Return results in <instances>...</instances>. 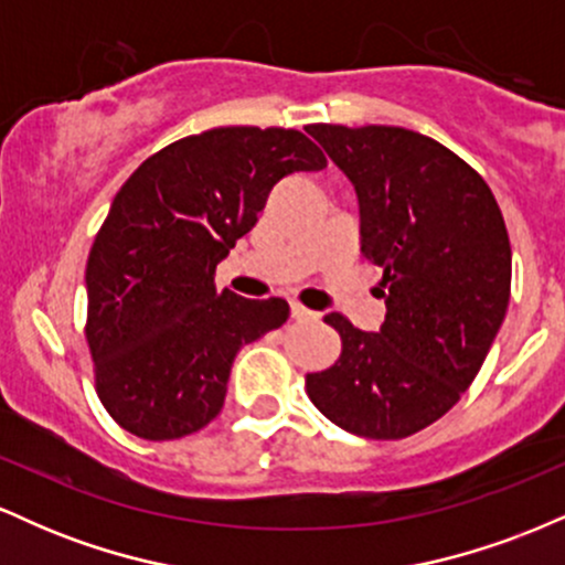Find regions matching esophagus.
Segmentation results:
<instances>
[{"instance_id": "obj_1", "label": "esophagus", "mask_w": 565, "mask_h": 565, "mask_svg": "<svg viewBox=\"0 0 565 565\" xmlns=\"http://www.w3.org/2000/svg\"><path fill=\"white\" fill-rule=\"evenodd\" d=\"M291 319H297V321H316V319H319V313H316V310H308L300 302H291Z\"/></svg>"}]
</instances>
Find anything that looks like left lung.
Returning a JSON list of instances; mask_svg holds the SVG:
<instances>
[{
	"mask_svg": "<svg viewBox=\"0 0 565 565\" xmlns=\"http://www.w3.org/2000/svg\"><path fill=\"white\" fill-rule=\"evenodd\" d=\"M359 196L361 252L382 268L385 323L329 313L342 353L305 377L316 408L374 440L444 417L481 372L510 302L512 249L499 204L468 161L404 127L310 125Z\"/></svg>",
	"mask_w": 565,
	"mask_h": 565,
	"instance_id": "1",
	"label": "left lung"
}]
</instances>
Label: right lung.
Wrapping results in <instances>:
<instances>
[{"instance_id":"obj_1","label":"right lung","mask_w":565,"mask_h":565,"mask_svg":"<svg viewBox=\"0 0 565 565\" xmlns=\"http://www.w3.org/2000/svg\"><path fill=\"white\" fill-rule=\"evenodd\" d=\"M327 157L297 129L217 127L148 157L116 193L87 257L95 391L132 436L174 440L223 408L246 342L289 319L281 297L215 289V268L268 193Z\"/></svg>"}]
</instances>
